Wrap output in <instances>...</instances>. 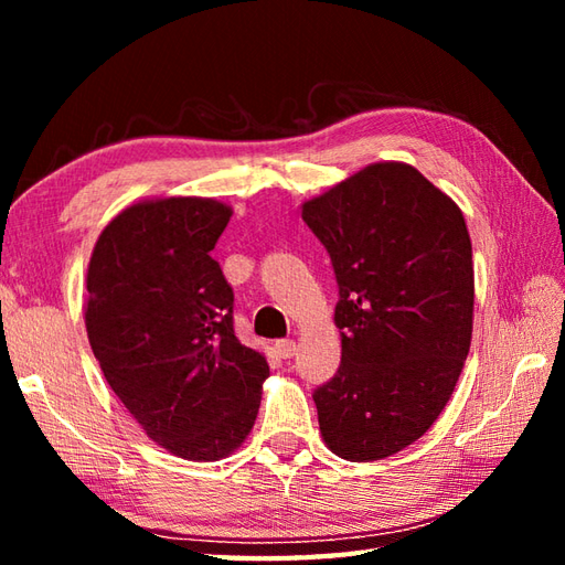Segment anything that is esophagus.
<instances>
[{
	"instance_id": "obj_1",
	"label": "esophagus",
	"mask_w": 565,
	"mask_h": 565,
	"mask_svg": "<svg viewBox=\"0 0 565 565\" xmlns=\"http://www.w3.org/2000/svg\"><path fill=\"white\" fill-rule=\"evenodd\" d=\"M274 352L281 359H291L296 354V342L294 340H279L274 344Z\"/></svg>"
}]
</instances>
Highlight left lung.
<instances>
[{
	"instance_id": "8db88e82",
	"label": "left lung",
	"mask_w": 565,
	"mask_h": 565,
	"mask_svg": "<svg viewBox=\"0 0 565 565\" xmlns=\"http://www.w3.org/2000/svg\"><path fill=\"white\" fill-rule=\"evenodd\" d=\"M328 249L342 364L316 388L332 454L379 461L419 439L461 376L473 255L459 206L415 167L379 162L303 203Z\"/></svg>"
}]
</instances>
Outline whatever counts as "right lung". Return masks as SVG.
<instances>
[{
	"mask_svg": "<svg viewBox=\"0 0 565 565\" xmlns=\"http://www.w3.org/2000/svg\"><path fill=\"white\" fill-rule=\"evenodd\" d=\"M233 211L158 199L104 227L87 269L92 352L128 413L189 461H218L257 419L267 359L239 344L235 294L211 257Z\"/></svg>",
	"mask_w": 565,
	"mask_h": 565,
	"instance_id": "right-lung-1",
	"label": "right lung"
}]
</instances>
